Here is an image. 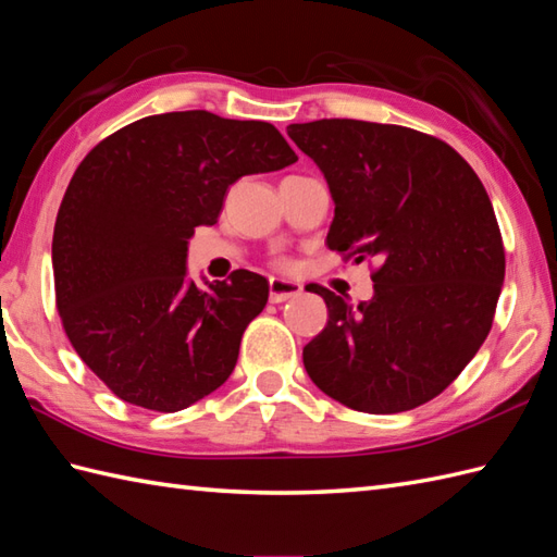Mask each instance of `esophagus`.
Returning <instances> with one entry per match:
<instances>
[{
	"label": "esophagus",
	"instance_id": "esophagus-1",
	"mask_svg": "<svg viewBox=\"0 0 557 557\" xmlns=\"http://www.w3.org/2000/svg\"><path fill=\"white\" fill-rule=\"evenodd\" d=\"M300 293H302L300 283L288 281V278H276V276L269 278V300L271 302H286L290 298H298Z\"/></svg>",
	"mask_w": 557,
	"mask_h": 557
}]
</instances>
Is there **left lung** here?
<instances>
[{
  "label": "left lung",
  "mask_w": 557,
  "mask_h": 557,
  "mask_svg": "<svg viewBox=\"0 0 557 557\" xmlns=\"http://www.w3.org/2000/svg\"><path fill=\"white\" fill-rule=\"evenodd\" d=\"M288 135L336 202L326 245L379 259L369 302L312 290L329 321L305 345L307 374L350 410H414L460 376L496 314L505 250L486 188L448 143L405 126L321 119Z\"/></svg>",
  "instance_id": "obj_1"
}]
</instances>
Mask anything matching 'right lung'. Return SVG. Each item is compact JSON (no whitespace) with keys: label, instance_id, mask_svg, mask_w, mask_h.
I'll return each instance as SVG.
<instances>
[{"label":"right lung","instance_id":"add662e5","mask_svg":"<svg viewBox=\"0 0 557 557\" xmlns=\"http://www.w3.org/2000/svg\"><path fill=\"white\" fill-rule=\"evenodd\" d=\"M293 162L271 123L205 109L133 121L83 159L54 224L57 310L116 398L178 412L231 376L269 283L238 269L197 288L188 240L216 224L228 185Z\"/></svg>","mask_w":557,"mask_h":557}]
</instances>
